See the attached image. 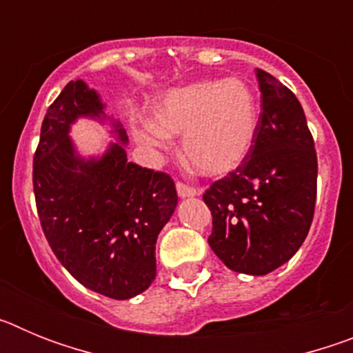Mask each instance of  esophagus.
Segmentation results:
<instances>
[{
  "instance_id": "34e87169",
  "label": "esophagus",
  "mask_w": 353,
  "mask_h": 353,
  "mask_svg": "<svg viewBox=\"0 0 353 353\" xmlns=\"http://www.w3.org/2000/svg\"><path fill=\"white\" fill-rule=\"evenodd\" d=\"M176 192H179L180 198H194V196H199V191H196L194 187H189L182 182L176 183Z\"/></svg>"
}]
</instances>
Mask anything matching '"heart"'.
I'll use <instances>...</instances> for the list:
<instances>
[{
    "instance_id": "b5f03b06",
    "label": "heart",
    "mask_w": 353,
    "mask_h": 353,
    "mask_svg": "<svg viewBox=\"0 0 353 353\" xmlns=\"http://www.w3.org/2000/svg\"><path fill=\"white\" fill-rule=\"evenodd\" d=\"M256 132V97L236 77L168 90L154 101L148 121L134 127V138L155 150H168L173 136H183V157L205 176H226L239 170Z\"/></svg>"
}]
</instances>
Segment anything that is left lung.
<instances>
[{"label":"left lung","mask_w":353,"mask_h":353,"mask_svg":"<svg viewBox=\"0 0 353 353\" xmlns=\"http://www.w3.org/2000/svg\"><path fill=\"white\" fill-rule=\"evenodd\" d=\"M261 114L242 166L203 194L212 212L208 244L228 269L265 276L285 265L310 232L316 201L313 136L297 97L256 68Z\"/></svg>","instance_id":"obj_1"}]
</instances>
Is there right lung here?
<instances>
[{"label": "right lung", "mask_w": 353, "mask_h": 353, "mask_svg": "<svg viewBox=\"0 0 353 353\" xmlns=\"http://www.w3.org/2000/svg\"><path fill=\"white\" fill-rule=\"evenodd\" d=\"M81 117L110 127L115 139L86 158L70 138ZM127 132L105 113L97 90L70 81L49 105L33 159V191L43 235L83 286L127 301L155 279V244L179 196L166 173L127 161Z\"/></svg>", "instance_id": "obj_1"}]
</instances>
